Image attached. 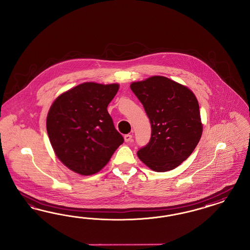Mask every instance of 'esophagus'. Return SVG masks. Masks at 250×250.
I'll use <instances>...</instances> for the list:
<instances>
[{
	"instance_id": "1",
	"label": "esophagus",
	"mask_w": 250,
	"mask_h": 250,
	"mask_svg": "<svg viewBox=\"0 0 250 250\" xmlns=\"http://www.w3.org/2000/svg\"><path fill=\"white\" fill-rule=\"evenodd\" d=\"M124 138H125V142H131V141H132V138H133V136L130 135V134H127V135H125V136H124Z\"/></svg>"
}]
</instances>
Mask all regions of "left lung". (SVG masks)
Returning <instances> with one entry per match:
<instances>
[{"label":"left lung","instance_id":"left-lung-1","mask_svg":"<svg viewBox=\"0 0 250 250\" xmlns=\"http://www.w3.org/2000/svg\"><path fill=\"white\" fill-rule=\"evenodd\" d=\"M130 88L151 124L150 140L137 151L138 158L157 172L174 169L189 158L203 133L194 93L163 76L133 83Z\"/></svg>","mask_w":250,"mask_h":250}]
</instances>
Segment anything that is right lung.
<instances>
[{
    "instance_id": "1",
    "label": "right lung",
    "mask_w": 250,
    "mask_h": 250,
    "mask_svg": "<svg viewBox=\"0 0 250 250\" xmlns=\"http://www.w3.org/2000/svg\"><path fill=\"white\" fill-rule=\"evenodd\" d=\"M118 84L84 83L55 100L46 117V131L56 156L81 175L99 172L124 143L107 106Z\"/></svg>"
}]
</instances>
